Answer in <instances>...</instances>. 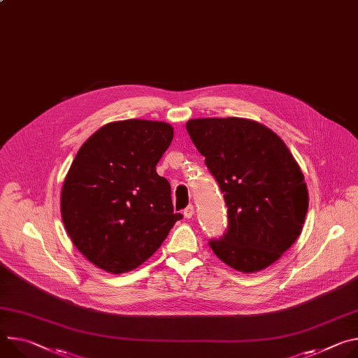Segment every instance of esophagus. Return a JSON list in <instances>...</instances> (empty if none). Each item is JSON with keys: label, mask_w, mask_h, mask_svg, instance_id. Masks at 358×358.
<instances>
[{"label": "esophagus", "mask_w": 358, "mask_h": 358, "mask_svg": "<svg viewBox=\"0 0 358 358\" xmlns=\"http://www.w3.org/2000/svg\"><path fill=\"white\" fill-rule=\"evenodd\" d=\"M182 214H184L185 218H191V217L194 215V207H192V206H188V207L184 210Z\"/></svg>", "instance_id": "34e87169"}]
</instances>
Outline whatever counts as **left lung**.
Segmentation results:
<instances>
[{
    "label": "left lung",
    "instance_id": "8db88e82",
    "mask_svg": "<svg viewBox=\"0 0 358 358\" xmlns=\"http://www.w3.org/2000/svg\"><path fill=\"white\" fill-rule=\"evenodd\" d=\"M187 131L227 206L214 254L243 273L264 270L299 238L308 208L304 176L282 140L244 118L189 120Z\"/></svg>",
    "mask_w": 358,
    "mask_h": 358
}]
</instances>
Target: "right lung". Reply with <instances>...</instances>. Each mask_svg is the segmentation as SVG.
<instances>
[{"mask_svg":"<svg viewBox=\"0 0 358 358\" xmlns=\"http://www.w3.org/2000/svg\"><path fill=\"white\" fill-rule=\"evenodd\" d=\"M174 137L159 121L125 120L94 133L77 152L61 191V215L74 245L113 274L141 266L182 214L155 171Z\"/></svg>","mask_w":358,"mask_h":358,"instance_id":"1","label":"right lung"}]
</instances>
